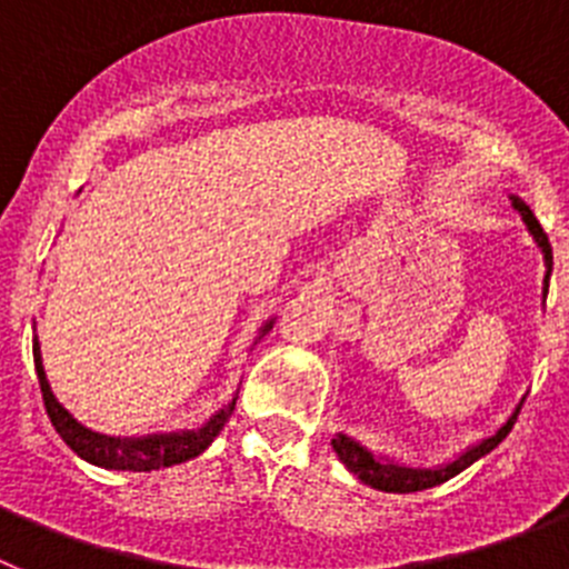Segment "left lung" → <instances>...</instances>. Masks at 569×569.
<instances>
[{"instance_id":"8db88e82","label":"left lung","mask_w":569,"mask_h":569,"mask_svg":"<svg viewBox=\"0 0 569 569\" xmlns=\"http://www.w3.org/2000/svg\"><path fill=\"white\" fill-rule=\"evenodd\" d=\"M512 208L519 210V216L525 219L527 230H530L532 239H536V244H539L541 253H545V264H547L545 296H547V288H550V273H552L550 239H547V233H545V228L539 224V219L532 216V210L527 208L521 199H516V196H512ZM521 405H525V401H519V407L512 410L510 419H507L505 425L496 430V433L487 436V439H481L476 447H467L465 453L456 456V459L447 461V465L433 467V470H421V467H405V465H396V461L376 459V456L370 453L367 447H361L359 441H353L350 436H345V433H336V439L330 441V445H333V450H336V456L341 459V465L353 472L356 479L365 481L367 487H373V490H385V492H419V490H427V487L445 485L447 479H453V476H459L461 470H467L472 461H479L481 456L490 453L492 447H499L501 441L507 439V433L512 430V425H516V416H519Z\"/></svg>"}]
</instances>
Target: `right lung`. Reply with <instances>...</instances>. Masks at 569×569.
<instances>
[{"label":"right lung","instance_id":"obj_1","mask_svg":"<svg viewBox=\"0 0 569 569\" xmlns=\"http://www.w3.org/2000/svg\"><path fill=\"white\" fill-rule=\"evenodd\" d=\"M273 328V321H268L261 328V336ZM33 365H37L39 387H42L44 410L50 416V425L57 427V433L62 436L64 445L73 450L77 456H82L84 461L97 467H108V470H133V472H150L159 470V467H173L182 465V461L196 459L199 453H204L210 447V441L219 436V430L224 427V421L230 419L236 407L233 401L219 410L216 416H210L202 427L196 430H182V433H156V436H142V439H116V436H102L88 430L84 425H79L73 416L64 410L57 401L53 390L48 385V376H44L42 367V353H39V341L33 339Z\"/></svg>","mask_w":569,"mask_h":569}]
</instances>
